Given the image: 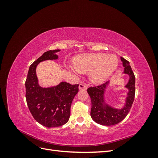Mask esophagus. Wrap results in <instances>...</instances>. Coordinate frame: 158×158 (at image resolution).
I'll list each match as a JSON object with an SVG mask.
<instances>
[{
  "label": "esophagus",
  "instance_id": "esophagus-1",
  "mask_svg": "<svg viewBox=\"0 0 158 158\" xmlns=\"http://www.w3.org/2000/svg\"><path fill=\"white\" fill-rule=\"evenodd\" d=\"M79 89H84V90L87 89V84L84 83V82H81L79 84Z\"/></svg>",
  "mask_w": 158,
  "mask_h": 158
}]
</instances>
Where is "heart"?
Masks as SVG:
<instances>
[{"label": "heart", "instance_id": "obj_1", "mask_svg": "<svg viewBox=\"0 0 158 158\" xmlns=\"http://www.w3.org/2000/svg\"><path fill=\"white\" fill-rule=\"evenodd\" d=\"M118 63L117 56L106 53L83 55L74 61L76 69L81 73H92L91 80L95 84L105 82L116 70Z\"/></svg>", "mask_w": 158, "mask_h": 158}]
</instances>
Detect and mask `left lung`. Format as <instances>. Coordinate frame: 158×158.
Segmentation results:
<instances>
[{
  "label": "left lung",
  "instance_id": "obj_1",
  "mask_svg": "<svg viewBox=\"0 0 158 158\" xmlns=\"http://www.w3.org/2000/svg\"><path fill=\"white\" fill-rule=\"evenodd\" d=\"M123 66L125 68L124 73L130 76L128 84L125 87L128 89L126 104L121 109H117L111 107L105 103L104 93L109 82L89 87L87 92L89 95L92 101V109L91 117L93 120L99 125L105 126H111L117 125L122 121L129 113L135 99V76L132 70L131 66L129 65V62L123 57H121Z\"/></svg>",
  "mask_w": 158,
  "mask_h": 158
}]
</instances>
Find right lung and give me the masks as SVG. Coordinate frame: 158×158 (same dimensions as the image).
Returning a JSON list of instances; mask_svg holds the SVG:
<instances>
[{"mask_svg":"<svg viewBox=\"0 0 158 158\" xmlns=\"http://www.w3.org/2000/svg\"><path fill=\"white\" fill-rule=\"evenodd\" d=\"M60 51L45 52L30 65L26 80V98L28 108L35 120L46 127H56L69 120L73 100L78 92V84L62 82L56 86L42 88L38 84L36 66L40 62L55 60Z\"/></svg>","mask_w":158,"mask_h":158,"instance_id":"obj_1","label":"right lung"}]
</instances>
